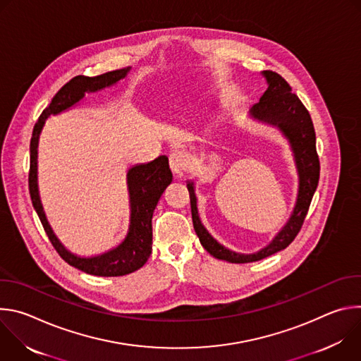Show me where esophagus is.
Here are the masks:
<instances>
[{
	"instance_id": "obj_1",
	"label": "esophagus",
	"mask_w": 361,
	"mask_h": 361,
	"mask_svg": "<svg viewBox=\"0 0 361 361\" xmlns=\"http://www.w3.org/2000/svg\"><path fill=\"white\" fill-rule=\"evenodd\" d=\"M187 156L183 151H174L170 156V167L173 170L174 174H177V177H181L185 167H187Z\"/></svg>"
}]
</instances>
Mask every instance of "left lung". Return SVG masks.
Listing matches in <instances>:
<instances>
[{
  "label": "left lung",
  "mask_w": 361,
  "mask_h": 361,
  "mask_svg": "<svg viewBox=\"0 0 361 361\" xmlns=\"http://www.w3.org/2000/svg\"><path fill=\"white\" fill-rule=\"evenodd\" d=\"M262 74L264 75L269 87L260 97V101L255 102L251 107L250 116L257 121H263L266 124L277 127L288 140L294 154V161L298 174V192L288 221L271 240V243L257 252L241 254L226 248L205 230L197 210L194 183L187 181L191 202L192 226L201 245L213 257H216V259L226 260L228 263L241 264L259 262L277 251L284 250L298 234L307 216L308 207H310L314 191L319 185L320 161L316 149L314 126L310 114H308L307 109L302 106L300 98L294 92H291V87L280 74L270 70L263 71Z\"/></svg>",
  "instance_id": "8db88e82"
}]
</instances>
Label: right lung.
I'll return each mask as SVG.
<instances>
[{"instance_id": "right-lung-1", "label": "right lung", "mask_w": 361, "mask_h": 361, "mask_svg": "<svg viewBox=\"0 0 361 361\" xmlns=\"http://www.w3.org/2000/svg\"><path fill=\"white\" fill-rule=\"evenodd\" d=\"M130 67L110 71L97 77L77 75L70 80L51 99L49 106L42 111L34 126L30 142V174L28 187L34 209L41 220V224L61 259L70 266L92 276L118 277L130 274L141 269L151 254L152 244V213L164 190L173 181V174L169 166V159L160 156L147 164H137L127 171V185L130 194V227L126 238L114 248L94 257H80L68 251L54 234L45 217L39 192H38V141L45 120L49 116L60 114L75 106L87 92H95L118 82L127 75Z\"/></svg>"}]
</instances>
